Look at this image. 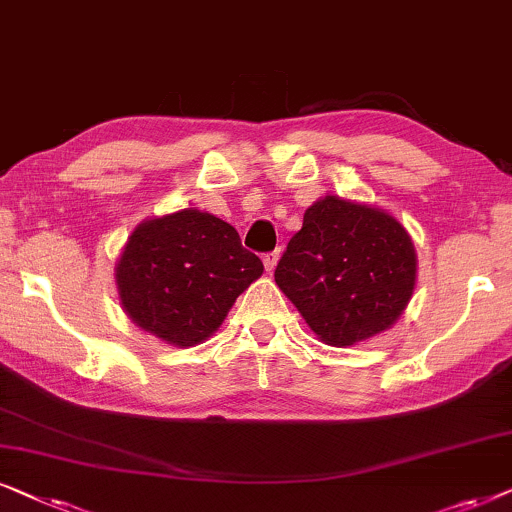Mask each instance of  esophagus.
<instances>
[{
  "label": "esophagus",
  "instance_id": "34e87169",
  "mask_svg": "<svg viewBox=\"0 0 512 512\" xmlns=\"http://www.w3.org/2000/svg\"><path fill=\"white\" fill-rule=\"evenodd\" d=\"M278 255H281V252H278V250H274V252H267V255H264V257H262V262H264V269H267V271H269V274H271V271H274V269H276Z\"/></svg>",
  "mask_w": 512,
  "mask_h": 512
}]
</instances>
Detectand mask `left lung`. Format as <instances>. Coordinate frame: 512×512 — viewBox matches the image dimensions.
<instances>
[{"instance_id":"obj_1","label":"left lung","mask_w":512,"mask_h":512,"mask_svg":"<svg viewBox=\"0 0 512 512\" xmlns=\"http://www.w3.org/2000/svg\"><path fill=\"white\" fill-rule=\"evenodd\" d=\"M274 278L320 342L353 346L388 330L405 311L417 252L386 210L323 196L306 208Z\"/></svg>"}]
</instances>
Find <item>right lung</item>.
Segmentation results:
<instances>
[{
  "mask_svg": "<svg viewBox=\"0 0 512 512\" xmlns=\"http://www.w3.org/2000/svg\"><path fill=\"white\" fill-rule=\"evenodd\" d=\"M262 271V260L243 248L231 224L185 208L138 224L114 278L135 325L187 349L213 335Z\"/></svg>",
  "mask_w": 512,
  "mask_h": 512,
  "instance_id": "add662e5",
  "label": "right lung"
}]
</instances>
